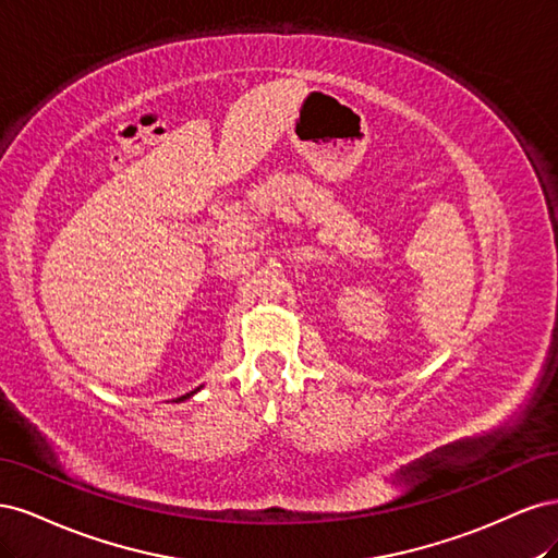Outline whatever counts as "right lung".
I'll return each instance as SVG.
<instances>
[{
	"label": "right lung",
	"instance_id": "add662e5",
	"mask_svg": "<svg viewBox=\"0 0 558 558\" xmlns=\"http://www.w3.org/2000/svg\"><path fill=\"white\" fill-rule=\"evenodd\" d=\"M193 393H185V396H181V398H177V400H185V398H191Z\"/></svg>",
	"mask_w": 558,
	"mask_h": 558
}]
</instances>
